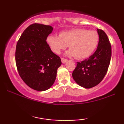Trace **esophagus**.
<instances>
[{
  "label": "esophagus",
  "instance_id": "esophagus-1",
  "mask_svg": "<svg viewBox=\"0 0 124 124\" xmlns=\"http://www.w3.org/2000/svg\"><path fill=\"white\" fill-rule=\"evenodd\" d=\"M61 61H62V63H66L67 61H68V59H65V58H61Z\"/></svg>",
  "mask_w": 124,
  "mask_h": 124
}]
</instances>
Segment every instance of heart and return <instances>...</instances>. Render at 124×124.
Here are the masks:
<instances>
[{
  "mask_svg": "<svg viewBox=\"0 0 124 124\" xmlns=\"http://www.w3.org/2000/svg\"><path fill=\"white\" fill-rule=\"evenodd\" d=\"M100 36L97 31L76 28L60 32L59 36L51 34L47 37L48 46L52 52L59 54L69 46L66 55L78 59L89 57L99 45Z\"/></svg>",
  "mask_w": 124,
  "mask_h": 124,
  "instance_id": "b5f03b06",
  "label": "heart"
}]
</instances>
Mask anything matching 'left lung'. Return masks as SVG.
<instances>
[{"mask_svg": "<svg viewBox=\"0 0 124 124\" xmlns=\"http://www.w3.org/2000/svg\"><path fill=\"white\" fill-rule=\"evenodd\" d=\"M100 36L96 51L88 59L77 62L72 73L74 80L86 89L96 86L101 82L107 72L111 58V46L105 32L97 29Z\"/></svg>", "mask_w": 124, "mask_h": 124, "instance_id": "8db88e82", "label": "left lung"}]
</instances>
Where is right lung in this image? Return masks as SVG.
<instances>
[{"instance_id": "1", "label": "right lung", "mask_w": 124, "mask_h": 124, "mask_svg": "<svg viewBox=\"0 0 124 124\" xmlns=\"http://www.w3.org/2000/svg\"><path fill=\"white\" fill-rule=\"evenodd\" d=\"M52 30L51 25L32 24L24 31L16 45V63L20 76L28 86L39 92L53 85L62 64L46 41Z\"/></svg>"}]
</instances>
